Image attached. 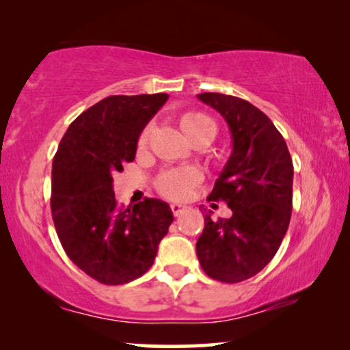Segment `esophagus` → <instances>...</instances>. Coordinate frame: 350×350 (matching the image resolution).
<instances>
[{"label":"esophagus","mask_w":350,"mask_h":350,"mask_svg":"<svg viewBox=\"0 0 350 350\" xmlns=\"http://www.w3.org/2000/svg\"><path fill=\"white\" fill-rule=\"evenodd\" d=\"M170 208H172V213H174L175 217H180V215L183 213L188 207H186V205H181V204H172Z\"/></svg>","instance_id":"34e87169"}]
</instances>
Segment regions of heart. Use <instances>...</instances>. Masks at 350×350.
I'll return each instance as SVG.
<instances>
[{"label":"heart","mask_w":350,"mask_h":350,"mask_svg":"<svg viewBox=\"0 0 350 350\" xmlns=\"http://www.w3.org/2000/svg\"><path fill=\"white\" fill-rule=\"evenodd\" d=\"M181 132L191 143H210L217 135V124L207 114L199 111H185L178 116ZM151 129L146 126L138 135V148H145L150 140ZM200 172L194 167H181L161 174L156 180V188L167 199L183 200L200 183Z\"/></svg>","instance_id":"heart-1"}]
</instances>
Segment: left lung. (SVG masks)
Masks as SVG:
<instances>
[{
	"instance_id": "obj_1",
	"label": "left lung",
	"mask_w": 350,
	"mask_h": 350,
	"mask_svg": "<svg viewBox=\"0 0 350 350\" xmlns=\"http://www.w3.org/2000/svg\"><path fill=\"white\" fill-rule=\"evenodd\" d=\"M198 98L221 114L232 152L208 200H224L231 218L204 217L196 243L199 262L215 280L237 284L258 274L279 250L293 200V162L284 137L261 109L239 97L215 92Z\"/></svg>"
}]
</instances>
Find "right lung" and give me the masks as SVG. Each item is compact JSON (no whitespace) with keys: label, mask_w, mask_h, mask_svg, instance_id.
<instances>
[{"label":"right lung","mask_w":350,"mask_h":350,"mask_svg":"<svg viewBox=\"0 0 350 350\" xmlns=\"http://www.w3.org/2000/svg\"><path fill=\"white\" fill-rule=\"evenodd\" d=\"M167 94L111 95L81 113L52 162L51 210L71 261L105 285H122L150 269L174 215L146 198L119 208L113 175L135 159L137 142Z\"/></svg>","instance_id":"1"}]
</instances>
